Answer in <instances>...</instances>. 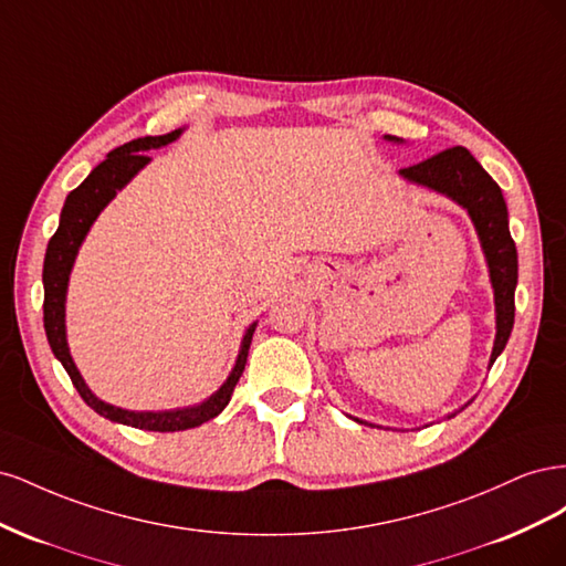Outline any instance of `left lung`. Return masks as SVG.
Segmentation results:
<instances>
[{
	"instance_id": "obj_1",
	"label": "left lung",
	"mask_w": 566,
	"mask_h": 566,
	"mask_svg": "<svg viewBox=\"0 0 566 566\" xmlns=\"http://www.w3.org/2000/svg\"><path fill=\"white\" fill-rule=\"evenodd\" d=\"M391 142L394 136H387ZM397 142V139H394ZM401 177L422 186H430L439 193H447L465 208L474 221V229L482 241L491 283L495 293V342L491 352V366L505 349L507 337L515 323V285H517V248L507 229V208L501 186L495 184L486 169L479 165L468 148L455 146L441 150L418 165L401 169Z\"/></svg>"
}]
</instances>
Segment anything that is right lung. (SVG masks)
I'll use <instances>...</instances> for the list:
<instances>
[{"mask_svg":"<svg viewBox=\"0 0 566 566\" xmlns=\"http://www.w3.org/2000/svg\"><path fill=\"white\" fill-rule=\"evenodd\" d=\"M177 136H179V129L169 132V134H160V136H144V139H134L125 146L111 150L108 158L101 165H96L92 169V175L84 179L75 188V191H71V196L65 198L59 229L54 235H51V241L46 245L44 271H42L46 339L51 345V352H54V356L63 364L67 375H71V380H73L75 389L80 391V397L84 399V403L92 406L98 416H104L113 422L136 427V430H148V432L191 430V427H198L202 422L217 418L231 401L233 387L238 380H241V375L245 370L250 342H252V333L256 325V323H252L248 328V333L243 337V345H241V354H238V361L229 375V380L221 385L219 391H214L208 401H202L200 406H191V408H179V410H158V413H136V410H125V408H117V406H111L106 401L96 399L90 391V387L84 385L80 370L73 364L71 352H67L65 290H67V276H71L75 254L84 241V235H87L98 212L104 210L106 205L115 198L119 188H123L150 160L146 156V150L160 148L169 142H175Z\"/></svg>","mask_w":566,"mask_h":566,"instance_id":"1","label":"right lung"}]
</instances>
